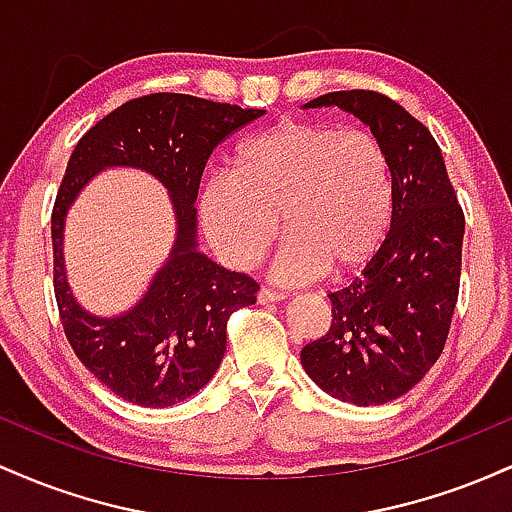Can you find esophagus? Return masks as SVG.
I'll list each match as a JSON object with an SVG mask.
<instances>
[{"instance_id": "34e87169", "label": "esophagus", "mask_w": 512, "mask_h": 512, "mask_svg": "<svg viewBox=\"0 0 512 512\" xmlns=\"http://www.w3.org/2000/svg\"><path fill=\"white\" fill-rule=\"evenodd\" d=\"M284 293H279V291H272V289H262L257 291V303H276V301H284Z\"/></svg>"}]
</instances>
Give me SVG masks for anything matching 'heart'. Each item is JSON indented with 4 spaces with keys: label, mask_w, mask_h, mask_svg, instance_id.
Instances as JSON below:
<instances>
[{
    "label": "heart",
    "mask_w": 512,
    "mask_h": 512,
    "mask_svg": "<svg viewBox=\"0 0 512 512\" xmlns=\"http://www.w3.org/2000/svg\"><path fill=\"white\" fill-rule=\"evenodd\" d=\"M199 223L226 264L248 269L276 252L274 279L305 284L346 276L383 250L395 223V175L375 134L330 122L286 120L238 149L233 173L219 170L197 197Z\"/></svg>",
    "instance_id": "heart-1"
}]
</instances>
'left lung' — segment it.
I'll use <instances>...</instances> for the list:
<instances>
[{
  "instance_id": "1",
  "label": "left lung",
  "mask_w": 512,
  "mask_h": 512,
  "mask_svg": "<svg viewBox=\"0 0 512 512\" xmlns=\"http://www.w3.org/2000/svg\"><path fill=\"white\" fill-rule=\"evenodd\" d=\"M303 108H342L383 142L395 175V223L363 274L330 293V332L303 346L301 363L334 399L392 402L443 354L460 291L462 207L436 139L392 98L334 91Z\"/></svg>"
}]
</instances>
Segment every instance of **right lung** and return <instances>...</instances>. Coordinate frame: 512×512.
Segmentation results:
<instances>
[{
  "mask_svg": "<svg viewBox=\"0 0 512 512\" xmlns=\"http://www.w3.org/2000/svg\"><path fill=\"white\" fill-rule=\"evenodd\" d=\"M264 110L204 101L185 93L134 98L93 125L76 144L52 209L57 308L79 361L117 397L139 407H173L214 378L233 310L255 303L260 286L199 250L197 192L211 151ZM142 169L167 187L176 240L143 298L115 316L75 301L63 262L68 209L96 174Z\"/></svg>",
  "mask_w": 512,
  "mask_h": 512,
  "instance_id": "obj_1",
  "label": "right lung"
}]
</instances>
